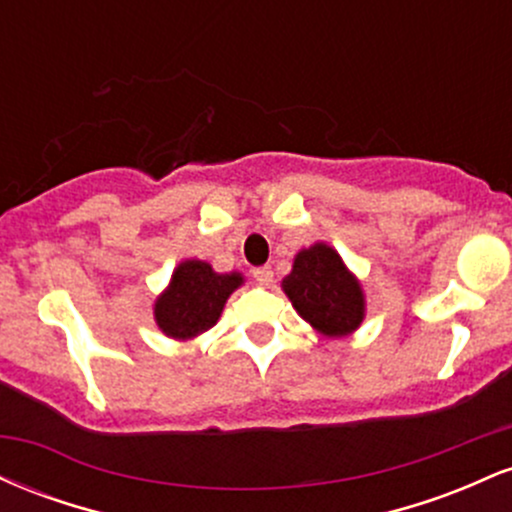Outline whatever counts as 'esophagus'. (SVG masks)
Wrapping results in <instances>:
<instances>
[{"instance_id":"esophagus-1","label":"esophagus","mask_w":512,"mask_h":512,"mask_svg":"<svg viewBox=\"0 0 512 512\" xmlns=\"http://www.w3.org/2000/svg\"><path fill=\"white\" fill-rule=\"evenodd\" d=\"M252 276H255V279L260 281V284H269V281L274 279V272H272V267H267V264H264V267L252 269Z\"/></svg>"}]
</instances>
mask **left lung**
Masks as SVG:
<instances>
[{
	"instance_id": "8db88e82",
	"label": "left lung",
	"mask_w": 512,
	"mask_h": 512,
	"mask_svg": "<svg viewBox=\"0 0 512 512\" xmlns=\"http://www.w3.org/2000/svg\"><path fill=\"white\" fill-rule=\"evenodd\" d=\"M281 286L303 320L327 337H342L361 325L363 291L330 245L315 243L298 252Z\"/></svg>"
}]
</instances>
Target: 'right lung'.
<instances>
[{
    "mask_svg": "<svg viewBox=\"0 0 512 512\" xmlns=\"http://www.w3.org/2000/svg\"><path fill=\"white\" fill-rule=\"evenodd\" d=\"M243 284L240 274H216L207 262L187 260L156 301V322L168 337L192 339L219 320L223 303Z\"/></svg>",
    "mask_w": 512,
    "mask_h": 512,
    "instance_id": "right-lung-1",
    "label": "right lung"
}]
</instances>
